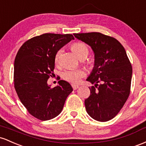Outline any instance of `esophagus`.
Instances as JSON below:
<instances>
[{
  "label": "esophagus",
  "instance_id": "esophagus-1",
  "mask_svg": "<svg viewBox=\"0 0 146 146\" xmlns=\"http://www.w3.org/2000/svg\"><path fill=\"white\" fill-rule=\"evenodd\" d=\"M72 87L73 90H76V89H78V88H79V86H78V85H75V84L72 85Z\"/></svg>",
  "mask_w": 146,
  "mask_h": 146
}]
</instances>
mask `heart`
Here are the masks:
<instances>
[{"instance_id": "1", "label": "heart", "mask_w": 146, "mask_h": 146, "mask_svg": "<svg viewBox=\"0 0 146 146\" xmlns=\"http://www.w3.org/2000/svg\"><path fill=\"white\" fill-rule=\"evenodd\" d=\"M73 52L76 54L79 59L84 60L89 54V49L86 44L83 42H75L72 46ZM63 52V49H60L55 54V62L58 63L60 60V56ZM86 72L83 70H66L62 73V77L65 81L72 83H78L81 81V78L85 77Z\"/></svg>"}]
</instances>
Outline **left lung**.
Returning a JSON list of instances; mask_svg holds the SVG:
<instances>
[{
	"label": "left lung",
	"instance_id": "obj_1",
	"mask_svg": "<svg viewBox=\"0 0 146 146\" xmlns=\"http://www.w3.org/2000/svg\"><path fill=\"white\" fill-rule=\"evenodd\" d=\"M94 53V66L87 81L90 95L85 100L88 114L105 122L119 112L130 92L132 68L127 54L116 38L99 32L74 34Z\"/></svg>",
	"mask_w": 146,
	"mask_h": 146
}]
</instances>
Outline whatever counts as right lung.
<instances>
[{"label":"right lung","mask_w":146,"mask_h":146,"mask_svg":"<svg viewBox=\"0 0 146 146\" xmlns=\"http://www.w3.org/2000/svg\"><path fill=\"white\" fill-rule=\"evenodd\" d=\"M74 39L69 34H43L25 42L16 56L14 88L23 105L38 119L57 117L73 91L68 82L60 80L52 88L47 80L54 74L56 53Z\"/></svg>","instance_id":"right-lung-1"}]
</instances>
